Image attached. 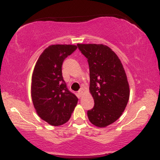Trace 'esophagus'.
I'll list each match as a JSON object with an SVG mask.
<instances>
[{
    "instance_id": "obj_1",
    "label": "esophagus",
    "mask_w": 160,
    "mask_h": 160,
    "mask_svg": "<svg viewBox=\"0 0 160 160\" xmlns=\"http://www.w3.org/2000/svg\"><path fill=\"white\" fill-rule=\"evenodd\" d=\"M78 95H79V96H80V97H81L82 95H83V91H82V89H80V90L78 92Z\"/></svg>"
}]
</instances>
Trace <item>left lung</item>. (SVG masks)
Returning <instances> with one entry per match:
<instances>
[{
  "instance_id": "obj_1",
  "label": "left lung",
  "mask_w": 160,
  "mask_h": 160,
  "mask_svg": "<svg viewBox=\"0 0 160 160\" xmlns=\"http://www.w3.org/2000/svg\"><path fill=\"white\" fill-rule=\"evenodd\" d=\"M78 47L88 59L89 92L95 106L87 111L92 124L99 128L118 120L129 98V85L126 71L117 55L104 44H80Z\"/></svg>"
}]
</instances>
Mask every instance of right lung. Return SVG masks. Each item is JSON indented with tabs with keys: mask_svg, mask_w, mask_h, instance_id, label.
<instances>
[{
	"mask_svg": "<svg viewBox=\"0 0 160 160\" xmlns=\"http://www.w3.org/2000/svg\"><path fill=\"white\" fill-rule=\"evenodd\" d=\"M76 45L49 46L38 58L32 78V98L40 118L53 126L69 120L78 98L68 89L63 80L62 66Z\"/></svg>",
	"mask_w": 160,
	"mask_h": 160,
	"instance_id": "obj_1",
	"label": "right lung"
}]
</instances>
